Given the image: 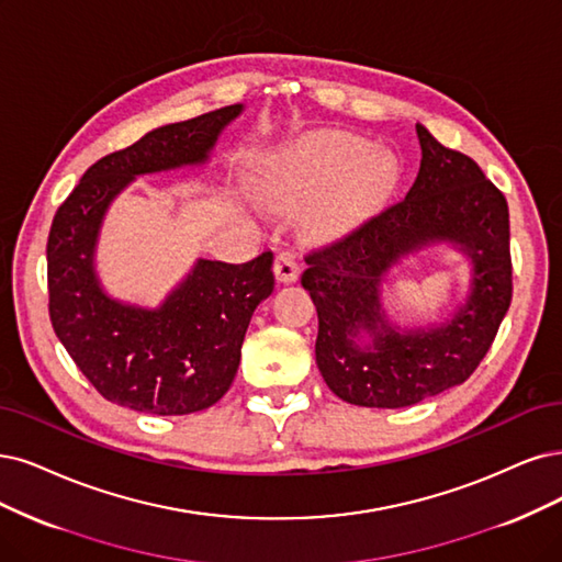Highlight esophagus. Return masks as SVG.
<instances>
[{
  "label": "esophagus",
  "mask_w": 562,
  "mask_h": 562,
  "mask_svg": "<svg viewBox=\"0 0 562 562\" xmlns=\"http://www.w3.org/2000/svg\"><path fill=\"white\" fill-rule=\"evenodd\" d=\"M273 273H276V280L282 282V284H289V282H296L299 280L301 261L292 252V249H282V252H278L276 263H273Z\"/></svg>",
  "instance_id": "1"
}]
</instances>
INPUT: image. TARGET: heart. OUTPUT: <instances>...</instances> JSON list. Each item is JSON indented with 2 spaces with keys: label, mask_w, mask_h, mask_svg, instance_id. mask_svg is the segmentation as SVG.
I'll return each instance as SVG.
<instances>
[{
  "label": "heart",
  "mask_w": 562,
  "mask_h": 562,
  "mask_svg": "<svg viewBox=\"0 0 562 562\" xmlns=\"http://www.w3.org/2000/svg\"><path fill=\"white\" fill-rule=\"evenodd\" d=\"M393 176L396 164L389 153L370 150V143L355 134L324 132L278 159L261 194L268 201H299L334 187V213L351 215L382 196Z\"/></svg>",
  "instance_id": "obj_1"
}]
</instances>
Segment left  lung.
Listing matches in <instances>:
<instances>
[{
  "label": "left lung",
  "instance_id": "left-lung-1",
  "mask_svg": "<svg viewBox=\"0 0 562 562\" xmlns=\"http://www.w3.org/2000/svg\"><path fill=\"white\" fill-rule=\"evenodd\" d=\"M419 176L345 238L305 257L301 284L317 305L315 357L338 398L361 407H409L463 384L491 349L512 303L509 211L503 192L463 153L417 124ZM447 241L473 263L471 294L430 327L391 325L381 305L387 270Z\"/></svg>",
  "mask_w": 562,
  "mask_h": 562
}]
</instances>
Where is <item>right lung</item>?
<instances>
[{"label":"right lung","mask_w":562,"mask_h":562,"mask_svg":"<svg viewBox=\"0 0 562 562\" xmlns=\"http://www.w3.org/2000/svg\"><path fill=\"white\" fill-rule=\"evenodd\" d=\"M243 103L164 124L92 164L57 207L48 236L55 336L103 398L157 417L215 405L232 386L245 330L273 292V252L247 263L199 259L159 307L103 292L94 252L111 203L138 176L201 166Z\"/></svg>","instance_id":"1"}]
</instances>
